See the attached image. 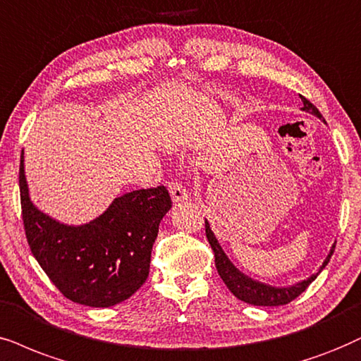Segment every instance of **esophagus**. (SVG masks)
<instances>
[{
	"label": "esophagus",
	"instance_id": "34e87169",
	"mask_svg": "<svg viewBox=\"0 0 361 361\" xmlns=\"http://www.w3.org/2000/svg\"><path fill=\"white\" fill-rule=\"evenodd\" d=\"M168 188H170V193H171V198L175 203H180V202H186V200L190 198L188 196V191L183 185L180 183V181L176 180H171L170 183H168Z\"/></svg>",
	"mask_w": 361,
	"mask_h": 361
}]
</instances>
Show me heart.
Instances as JSON below:
<instances>
[{"instance_id":"b5f03b06","label":"heart","mask_w":361,"mask_h":361,"mask_svg":"<svg viewBox=\"0 0 361 361\" xmlns=\"http://www.w3.org/2000/svg\"><path fill=\"white\" fill-rule=\"evenodd\" d=\"M163 138H165L168 143H176L178 138H180V125L176 121L168 123V125L163 128Z\"/></svg>"}]
</instances>
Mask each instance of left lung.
Masks as SVG:
<instances>
[{"label": "left lung", "instance_id": "1", "mask_svg": "<svg viewBox=\"0 0 361 361\" xmlns=\"http://www.w3.org/2000/svg\"><path fill=\"white\" fill-rule=\"evenodd\" d=\"M300 98H302L303 102V108H302L303 111L312 113V115L322 120V113L318 111V108L314 106L313 103H310L307 98L303 97ZM204 231H207V238L209 241V245H212V250L214 253V264H216L218 275L221 276V280L225 281L228 290H230L236 298L245 303L255 305V307H280V305L293 302L296 296L302 295L303 291L308 288L310 283L320 275V271L326 267L328 262H330L333 250H335V245H333L330 253H328L325 262H323V264L320 267V270H318V273H314V275L307 278V280L295 283V285L291 286H271V285H267V283L253 280V278H250L248 275H245L243 271H240L238 268L230 262V258H228L226 253L223 252V248L220 246V243H218L216 236H214L212 228H209V223L207 220H204Z\"/></svg>", "mask_w": 361, "mask_h": 361}]
</instances>
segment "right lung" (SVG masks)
Listing matches in <instances>:
<instances>
[{
	"label": "right lung",
	"mask_w": 361,
	"mask_h": 361,
	"mask_svg": "<svg viewBox=\"0 0 361 361\" xmlns=\"http://www.w3.org/2000/svg\"><path fill=\"white\" fill-rule=\"evenodd\" d=\"M21 153L23 225L31 253L53 285L71 302L108 308L147 281L158 226L171 208L165 186L135 190L113 200L85 225H65L31 202Z\"/></svg>",
	"instance_id": "obj_1"
}]
</instances>
